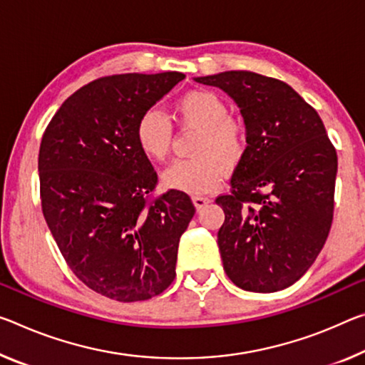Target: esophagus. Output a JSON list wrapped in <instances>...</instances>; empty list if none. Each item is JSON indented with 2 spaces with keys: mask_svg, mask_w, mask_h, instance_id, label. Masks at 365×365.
Returning a JSON list of instances; mask_svg holds the SVG:
<instances>
[{
  "mask_svg": "<svg viewBox=\"0 0 365 365\" xmlns=\"http://www.w3.org/2000/svg\"><path fill=\"white\" fill-rule=\"evenodd\" d=\"M211 203V198H207V196H193V205L196 206V210H201V207H205L206 205Z\"/></svg>",
  "mask_w": 365,
  "mask_h": 365,
  "instance_id": "esophagus-1",
  "label": "esophagus"
}]
</instances>
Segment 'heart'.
I'll use <instances>...</instances> for the list:
<instances>
[{
	"label": "heart",
	"instance_id": "1",
	"mask_svg": "<svg viewBox=\"0 0 365 365\" xmlns=\"http://www.w3.org/2000/svg\"><path fill=\"white\" fill-rule=\"evenodd\" d=\"M185 128L200 130L193 146L195 159L173 162L162 173L165 187L188 195H205L222 182L225 169L244 159L247 140L240 121L230 118L229 106L210 91H192L177 102ZM136 143L149 159L164 160L172 146V125L158 108H148L136 123Z\"/></svg>",
	"mask_w": 365,
	"mask_h": 365
}]
</instances>
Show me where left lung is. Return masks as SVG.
<instances>
[{
	"label": "left lung",
	"mask_w": 365,
	"mask_h": 365,
	"mask_svg": "<svg viewBox=\"0 0 365 365\" xmlns=\"http://www.w3.org/2000/svg\"><path fill=\"white\" fill-rule=\"evenodd\" d=\"M240 108L247 149L229 195L217 245L229 279L244 291L292 286L325 245L334 210L338 158L325 125L291 86L252 71L195 78Z\"/></svg>",
	"instance_id": "8db88e82"
}]
</instances>
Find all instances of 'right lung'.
I'll return each mask as SVG.
<instances>
[{
	"instance_id": "add662e5",
	"label": "right lung",
	"mask_w": 365,
	"mask_h": 365,
	"mask_svg": "<svg viewBox=\"0 0 365 365\" xmlns=\"http://www.w3.org/2000/svg\"><path fill=\"white\" fill-rule=\"evenodd\" d=\"M183 73L92 81L58 108L38 153L42 211L63 258L86 286L118 302L158 296L175 277L178 242L195 214L190 196L158 183L136 123Z\"/></svg>"
}]
</instances>
